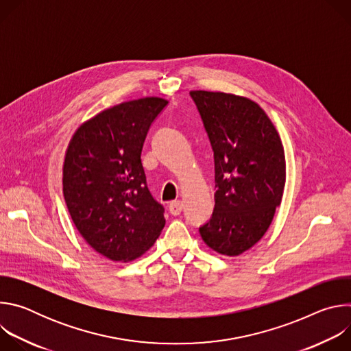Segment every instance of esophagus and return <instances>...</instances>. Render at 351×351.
Masks as SVG:
<instances>
[{"instance_id":"esophagus-1","label":"esophagus","mask_w":351,"mask_h":351,"mask_svg":"<svg viewBox=\"0 0 351 351\" xmlns=\"http://www.w3.org/2000/svg\"><path fill=\"white\" fill-rule=\"evenodd\" d=\"M182 210H183V204H182V202H172L171 204H169V213L172 214V215H179L180 213H182Z\"/></svg>"}]
</instances>
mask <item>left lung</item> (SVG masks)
Listing matches in <instances>:
<instances>
[{
	"label": "left lung",
	"instance_id": "8db88e82",
	"mask_svg": "<svg viewBox=\"0 0 351 351\" xmlns=\"http://www.w3.org/2000/svg\"><path fill=\"white\" fill-rule=\"evenodd\" d=\"M215 164V206L198 232L223 256H239L268 230L286 180L280 137L264 110L245 97L190 91Z\"/></svg>",
	"mask_w": 351,
	"mask_h": 351
}]
</instances>
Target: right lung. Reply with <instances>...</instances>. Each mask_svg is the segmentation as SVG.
<instances>
[{
  "label": "right lung",
  "mask_w": 351,
  "mask_h": 351,
  "mask_svg": "<svg viewBox=\"0 0 351 351\" xmlns=\"http://www.w3.org/2000/svg\"><path fill=\"white\" fill-rule=\"evenodd\" d=\"M167 106L164 98L145 97L108 108L84 122L68 145V211L83 239L112 261L143 256L165 226V210L147 187L141 149Z\"/></svg>",
  "instance_id": "obj_1"
}]
</instances>
